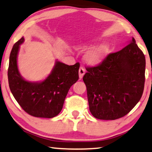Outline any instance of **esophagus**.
<instances>
[{
    "label": "esophagus",
    "mask_w": 152,
    "mask_h": 152,
    "mask_svg": "<svg viewBox=\"0 0 152 152\" xmlns=\"http://www.w3.org/2000/svg\"><path fill=\"white\" fill-rule=\"evenodd\" d=\"M85 68L83 67H80V69H79V78H80V79L83 78V77L84 75H85Z\"/></svg>",
    "instance_id": "34e87169"
}]
</instances>
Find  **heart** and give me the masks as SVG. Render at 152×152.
I'll list each match as a JSON object with an SVG mask.
<instances>
[{"instance_id":"obj_1","label":"heart","mask_w":152,"mask_h":152,"mask_svg":"<svg viewBox=\"0 0 152 152\" xmlns=\"http://www.w3.org/2000/svg\"><path fill=\"white\" fill-rule=\"evenodd\" d=\"M93 42H80L76 45V48L80 50H85L93 45ZM110 51V45L103 42L101 45L89 49L85 55V60L91 66H96L102 63L106 58Z\"/></svg>"}]
</instances>
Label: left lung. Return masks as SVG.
Segmentation results:
<instances>
[{
  "instance_id": "8db88e82",
  "label": "left lung",
  "mask_w": 152,
  "mask_h": 152,
  "mask_svg": "<svg viewBox=\"0 0 152 152\" xmlns=\"http://www.w3.org/2000/svg\"><path fill=\"white\" fill-rule=\"evenodd\" d=\"M86 70L83 81L89 110L96 118L124 116L143 95L145 57L134 38L122 50L109 54L102 64Z\"/></svg>"
}]
</instances>
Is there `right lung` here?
<instances>
[{
	"mask_svg": "<svg viewBox=\"0 0 152 152\" xmlns=\"http://www.w3.org/2000/svg\"><path fill=\"white\" fill-rule=\"evenodd\" d=\"M22 37L15 43L9 57L8 80L15 100L32 116L51 118L59 114L69 88L78 80L80 64L68 66L57 61L51 72L41 82H29L19 72L17 59Z\"/></svg>",
	"mask_w": 152,
	"mask_h": 152,
	"instance_id": "add662e5",
	"label": "right lung"
}]
</instances>
